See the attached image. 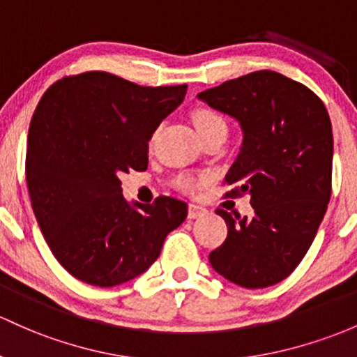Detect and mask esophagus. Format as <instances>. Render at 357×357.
Returning a JSON list of instances; mask_svg holds the SVG:
<instances>
[{
    "mask_svg": "<svg viewBox=\"0 0 357 357\" xmlns=\"http://www.w3.org/2000/svg\"><path fill=\"white\" fill-rule=\"evenodd\" d=\"M206 213H208V209L202 208V206H197V204H189V214H187V216H189L190 220H195V218L204 216Z\"/></svg>",
    "mask_w": 357,
    "mask_h": 357,
    "instance_id": "esophagus-1",
    "label": "esophagus"
}]
</instances>
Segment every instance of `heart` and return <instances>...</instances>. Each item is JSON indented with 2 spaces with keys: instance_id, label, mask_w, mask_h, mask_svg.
<instances>
[{
  "instance_id": "obj_1",
  "label": "heart",
  "mask_w": 357,
  "mask_h": 357,
  "mask_svg": "<svg viewBox=\"0 0 357 357\" xmlns=\"http://www.w3.org/2000/svg\"><path fill=\"white\" fill-rule=\"evenodd\" d=\"M192 121L195 129H197L199 134H206L214 131V129L226 128V121L221 114H218L216 110L208 109V107H199V109L194 110ZM204 183V178H195L192 175H180V177L175 178V187L182 192L187 194H195L201 185Z\"/></svg>"
}]
</instances>
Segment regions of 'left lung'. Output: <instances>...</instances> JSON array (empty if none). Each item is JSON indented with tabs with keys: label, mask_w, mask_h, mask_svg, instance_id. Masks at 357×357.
Returning <instances> with one entry per match:
<instances>
[{
	"label": "left lung",
	"mask_w": 357,
	"mask_h": 357,
	"mask_svg": "<svg viewBox=\"0 0 357 357\" xmlns=\"http://www.w3.org/2000/svg\"><path fill=\"white\" fill-rule=\"evenodd\" d=\"M243 129L225 197L250 195L252 218L226 221L228 236L209 254L218 274L248 289L278 284L315 238L332 194V124L308 86L275 71H255L199 93Z\"/></svg>",
	"instance_id": "left-lung-1"
}]
</instances>
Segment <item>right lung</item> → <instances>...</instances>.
<instances>
[{"label":"right lung","instance_id":"add662e5","mask_svg":"<svg viewBox=\"0 0 357 357\" xmlns=\"http://www.w3.org/2000/svg\"><path fill=\"white\" fill-rule=\"evenodd\" d=\"M185 91L85 71L42 95L26 141V187L42 235L73 278L100 287L131 281L185 221V202L168 195L131 208L119 180L146 170L148 141Z\"/></svg>","mask_w":357,"mask_h":357}]
</instances>
